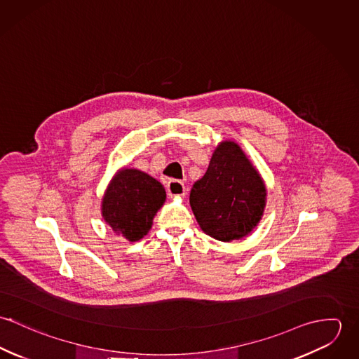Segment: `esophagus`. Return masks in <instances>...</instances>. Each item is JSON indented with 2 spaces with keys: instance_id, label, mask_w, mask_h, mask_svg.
<instances>
[{
  "instance_id": "obj_1",
  "label": "esophagus",
  "mask_w": 359,
  "mask_h": 359,
  "mask_svg": "<svg viewBox=\"0 0 359 359\" xmlns=\"http://www.w3.org/2000/svg\"><path fill=\"white\" fill-rule=\"evenodd\" d=\"M167 194L168 196H184L185 195V187L178 180H171L167 182Z\"/></svg>"
}]
</instances>
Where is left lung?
Wrapping results in <instances>:
<instances>
[{
  "label": "left lung",
  "instance_id": "1",
  "mask_svg": "<svg viewBox=\"0 0 359 359\" xmlns=\"http://www.w3.org/2000/svg\"><path fill=\"white\" fill-rule=\"evenodd\" d=\"M189 203L208 236L221 242L239 241L259 222L266 188L241 147L233 141H222L211 156L205 175L194 184Z\"/></svg>",
  "mask_w": 359,
  "mask_h": 359
}]
</instances>
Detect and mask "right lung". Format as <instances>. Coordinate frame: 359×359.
Returning a JSON list of instances; mask_svg holds the SVG:
<instances>
[{
  "instance_id": "obj_1",
  "label": "right lung",
  "mask_w": 359,
  "mask_h": 359,
  "mask_svg": "<svg viewBox=\"0 0 359 359\" xmlns=\"http://www.w3.org/2000/svg\"><path fill=\"white\" fill-rule=\"evenodd\" d=\"M165 202L163 185L137 168H121L103 195V219L130 242L142 239L152 228L157 210Z\"/></svg>"
}]
</instances>
